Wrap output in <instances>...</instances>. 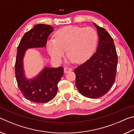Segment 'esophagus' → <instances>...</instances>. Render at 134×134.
I'll return each mask as SVG.
<instances>
[{"mask_svg":"<svg viewBox=\"0 0 134 134\" xmlns=\"http://www.w3.org/2000/svg\"><path fill=\"white\" fill-rule=\"evenodd\" d=\"M71 70H72V69H71V68L66 67H65V68H64V72H65V73H67V72H69V71H71Z\"/></svg>","mask_w":134,"mask_h":134,"instance_id":"esophagus-1","label":"esophagus"}]
</instances>
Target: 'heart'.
Listing matches in <instances>:
<instances>
[{"mask_svg":"<svg viewBox=\"0 0 134 134\" xmlns=\"http://www.w3.org/2000/svg\"><path fill=\"white\" fill-rule=\"evenodd\" d=\"M55 37L47 42L49 55L60 60L66 49L68 60L77 63H83L91 56L97 41L96 31L92 27L65 26L56 32Z\"/></svg>","mask_w":134,"mask_h":134,"instance_id":"obj_1","label":"heart"}]
</instances>
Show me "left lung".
I'll return each mask as SVG.
<instances>
[{"label": "left lung", "mask_w": 134, "mask_h": 134, "mask_svg": "<svg viewBox=\"0 0 134 134\" xmlns=\"http://www.w3.org/2000/svg\"><path fill=\"white\" fill-rule=\"evenodd\" d=\"M99 35L96 52L74 69L76 86L86 97L97 99L109 90L116 77L118 55L113 38L105 29L93 23Z\"/></svg>", "instance_id": "left-lung-1"}]
</instances>
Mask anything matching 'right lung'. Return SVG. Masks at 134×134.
<instances>
[{
	"label": "right lung",
	"instance_id": "right-lung-1",
	"mask_svg": "<svg viewBox=\"0 0 134 134\" xmlns=\"http://www.w3.org/2000/svg\"><path fill=\"white\" fill-rule=\"evenodd\" d=\"M53 31L54 28L50 25H36L25 34L18 47L15 71L18 87L26 99L34 103H47L54 99L64 69L45 67L37 77L28 80L24 75V56L28 48L45 47L47 38Z\"/></svg>",
	"mask_w": 134,
	"mask_h": 134
}]
</instances>
